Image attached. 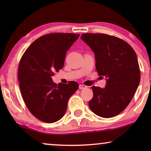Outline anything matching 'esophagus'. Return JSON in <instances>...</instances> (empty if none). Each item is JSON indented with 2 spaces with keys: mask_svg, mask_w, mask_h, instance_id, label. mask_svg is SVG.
Here are the masks:
<instances>
[{
  "mask_svg": "<svg viewBox=\"0 0 151 151\" xmlns=\"http://www.w3.org/2000/svg\"><path fill=\"white\" fill-rule=\"evenodd\" d=\"M87 86L86 85H84V84H80L79 85V88L80 89H84V88H86Z\"/></svg>",
  "mask_w": 151,
  "mask_h": 151,
  "instance_id": "1",
  "label": "esophagus"
}]
</instances>
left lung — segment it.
Wrapping results in <instances>:
<instances>
[{
    "mask_svg": "<svg viewBox=\"0 0 151 151\" xmlns=\"http://www.w3.org/2000/svg\"><path fill=\"white\" fill-rule=\"evenodd\" d=\"M81 39L95 53L99 76L106 78L104 88L93 86V97L88 102L98 116L109 118L127 108L140 81L137 55L124 40L104 34H82Z\"/></svg>",
    "mask_w": 151,
    "mask_h": 151,
    "instance_id": "1",
    "label": "left lung"
}]
</instances>
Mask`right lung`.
Returning <instances> with one entry per match:
<instances>
[{"instance_id": "add662e5", "label": "right lung", "mask_w": 151, "mask_h": 151, "mask_svg": "<svg viewBox=\"0 0 151 151\" xmlns=\"http://www.w3.org/2000/svg\"><path fill=\"white\" fill-rule=\"evenodd\" d=\"M80 34L52 33L36 39L27 49L18 65L22 97L31 113L46 123L58 121L68 100L78 88L76 82L54 83L52 76L63 69L67 51Z\"/></svg>"}]
</instances>
